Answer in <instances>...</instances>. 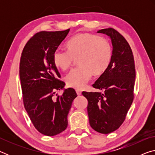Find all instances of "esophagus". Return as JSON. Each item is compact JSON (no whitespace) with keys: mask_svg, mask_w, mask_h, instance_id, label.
I'll list each match as a JSON object with an SVG mask.
<instances>
[{"mask_svg":"<svg viewBox=\"0 0 155 155\" xmlns=\"http://www.w3.org/2000/svg\"><path fill=\"white\" fill-rule=\"evenodd\" d=\"M76 92H77V94L78 96H80V95H81V91H80V90H76Z\"/></svg>","mask_w":155,"mask_h":155,"instance_id":"34e87169","label":"esophagus"}]
</instances>
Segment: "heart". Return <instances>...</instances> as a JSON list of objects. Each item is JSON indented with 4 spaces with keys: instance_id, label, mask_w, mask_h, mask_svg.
<instances>
[{
    "instance_id": "1",
    "label": "heart",
    "mask_w": 155,
    "mask_h": 155,
    "mask_svg": "<svg viewBox=\"0 0 155 155\" xmlns=\"http://www.w3.org/2000/svg\"><path fill=\"white\" fill-rule=\"evenodd\" d=\"M68 52L57 50L53 64L57 68L65 71L78 59L79 67L72 70L66 77L69 87L81 90L85 87L92 74L101 75L106 71L113 58V48L107 39L90 33L75 35L66 44Z\"/></svg>"
}]
</instances>
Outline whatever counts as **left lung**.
Listing matches in <instances>:
<instances>
[{
	"mask_svg": "<svg viewBox=\"0 0 155 155\" xmlns=\"http://www.w3.org/2000/svg\"><path fill=\"white\" fill-rule=\"evenodd\" d=\"M111 40L113 58L111 64L93 87L103 92H86L89 122L94 130L108 134L117 130L124 121L132 104L135 69L133 52L127 41L114 28L97 31Z\"/></svg>",
	"mask_w": 155,
	"mask_h": 155,
	"instance_id": "obj_1",
	"label": "left lung"
}]
</instances>
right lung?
Instances as JSON below:
<instances>
[{
    "instance_id": "obj_1",
    "label": "right lung",
    "mask_w": 155,
    "mask_h": 155,
    "mask_svg": "<svg viewBox=\"0 0 155 155\" xmlns=\"http://www.w3.org/2000/svg\"><path fill=\"white\" fill-rule=\"evenodd\" d=\"M69 31L38 33L28 41L21 55L20 78L25 108L34 127L44 135L54 136L65 130L68 113L77 96L74 89L64 88L52 60ZM58 90L64 92L54 100L52 96Z\"/></svg>"
}]
</instances>
